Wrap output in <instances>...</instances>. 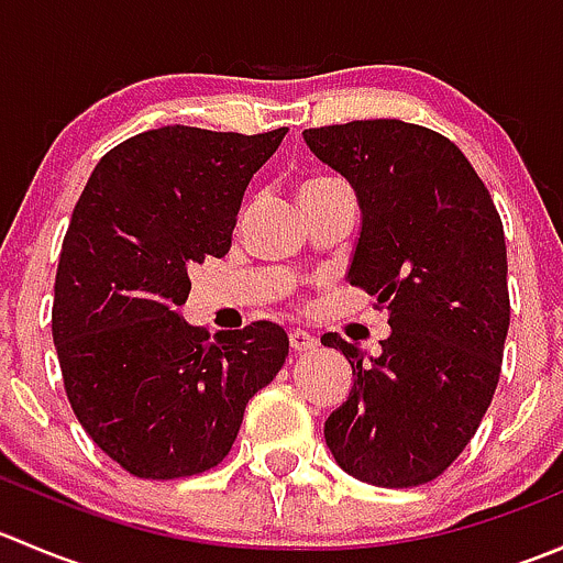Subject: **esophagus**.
Instances as JSON below:
<instances>
[{"label": "esophagus", "mask_w": 563, "mask_h": 563, "mask_svg": "<svg viewBox=\"0 0 563 563\" xmlns=\"http://www.w3.org/2000/svg\"><path fill=\"white\" fill-rule=\"evenodd\" d=\"M288 340H291V349L297 351V354H308V351L318 349V340L310 332H305V329H294V332L288 334Z\"/></svg>", "instance_id": "obj_1"}]
</instances>
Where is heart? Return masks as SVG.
<instances>
[{
	"mask_svg": "<svg viewBox=\"0 0 563 563\" xmlns=\"http://www.w3.org/2000/svg\"><path fill=\"white\" fill-rule=\"evenodd\" d=\"M327 181H334V179H323V176H321V179H310V181H305V185H302V190H299V192H305V190H313V187H318V185H327Z\"/></svg>",
	"mask_w": 563,
	"mask_h": 563,
	"instance_id": "b5f03b06",
	"label": "heart"
}]
</instances>
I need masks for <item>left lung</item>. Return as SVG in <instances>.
Listing matches in <instances>:
<instances>
[{
	"label": "left lung",
	"instance_id": "1",
	"mask_svg": "<svg viewBox=\"0 0 563 563\" xmlns=\"http://www.w3.org/2000/svg\"><path fill=\"white\" fill-rule=\"evenodd\" d=\"M305 141L354 185L362 234L349 283L391 327L376 360L340 334L321 338L354 371L349 400L323 424L327 446L367 485H428L474 439L501 376V218L468 157L422 124L356 119L305 130Z\"/></svg>",
	"mask_w": 563,
	"mask_h": 563
}]
</instances>
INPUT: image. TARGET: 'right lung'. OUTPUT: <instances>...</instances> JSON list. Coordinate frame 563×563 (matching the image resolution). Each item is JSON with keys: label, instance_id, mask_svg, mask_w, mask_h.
<instances>
[{"label": "right lung", "instance_id": "right-lung-1", "mask_svg": "<svg viewBox=\"0 0 563 563\" xmlns=\"http://www.w3.org/2000/svg\"><path fill=\"white\" fill-rule=\"evenodd\" d=\"M286 133L146 130L100 157L73 209L51 332L78 422L128 474L179 479L214 468L250 397L286 362L277 323L209 340L179 316L187 272L229 253L247 181Z\"/></svg>", "mask_w": 563, "mask_h": 563}]
</instances>
